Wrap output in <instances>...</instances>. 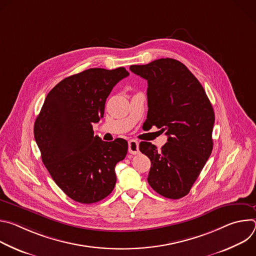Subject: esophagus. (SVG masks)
Returning a JSON list of instances; mask_svg holds the SVG:
<instances>
[{
	"label": "esophagus",
	"instance_id": "1",
	"mask_svg": "<svg viewBox=\"0 0 256 256\" xmlns=\"http://www.w3.org/2000/svg\"><path fill=\"white\" fill-rule=\"evenodd\" d=\"M128 152L132 155H136L140 152L138 150V142L136 140H128Z\"/></svg>",
	"mask_w": 256,
	"mask_h": 256
}]
</instances>
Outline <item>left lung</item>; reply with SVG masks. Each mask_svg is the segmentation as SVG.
I'll use <instances>...</instances> for the list:
<instances>
[{"label": "left lung", "instance_id": "obj_1", "mask_svg": "<svg viewBox=\"0 0 256 256\" xmlns=\"http://www.w3.org/2000/svg\"><path fill=\"white\" fill-rule=\"evenodd\" d=\"M130 70L148 81L144 124L168 136L161 150L148 142L140 144V151L151 160L149 184L165 198H184L212 151V106L202 84L179 60L160 58Z\"/></svg>", "mask_w": 256, "mask_h": 256}]
</instances>
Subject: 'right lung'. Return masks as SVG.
I'll use <instances>...</instances> for the list:
<instances>
[{
	"mask_svg": "<svg viewBox=\"0 0 256 256\" xmlns=\"http://www.w3.org/2000/svg\"><path fill=\"white\" fill-rule=\"evenodd\" d=\"M130 72L124 68H93L70 76L48 94L34 124L42 159L58 186L72 200L94 204L116 186V165L124 159L128 142H103L93 124L104 114L112 88Z\"/></svg>",
	"mask_w": 256,
	"mask_h": 256,
	"instance_id": "obj_1",
	"label": "right lung"
}]
</instances>
